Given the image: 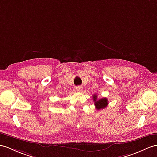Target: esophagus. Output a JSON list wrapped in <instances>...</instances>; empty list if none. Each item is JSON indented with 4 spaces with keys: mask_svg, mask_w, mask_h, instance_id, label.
Returning a JSON list of instances; mask_svg holds the SVG:
<instances>
[{
    "mask_svg": "<svg viewBox=\"0 0 157 157\" xmlns=\"http://www.w3.org/2000/svg\"><path fill=\"white\" fill-rule=\"evenodd\" d=\"M76 90H77V91H78V92H80V91H81L82 90V86H76Z\"/></svg>",
    "mask_w": 157,
    "mask_h": 157,
    "instance_id": "esophagus-1",
    "label": "esophagus"
}]
</instances>
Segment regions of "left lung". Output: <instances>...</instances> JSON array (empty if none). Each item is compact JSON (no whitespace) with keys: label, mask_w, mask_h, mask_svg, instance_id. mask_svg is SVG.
I'll return each instance as SVG.
<instances>
[{"label":"left lung","mask_w":157,"mask_h":157,"mask_svg":"<svg viewBox=\"0 0 157 157\" xmlns=\"http://www.w3.org/2000/svg\"><path fill=\"white\" fill-rule=\"evenodd\" d=\"M93 101L94 102V105L96 106L97 110L105 109V107L107 106L109 104L108 100L106 98H102L99 99V100H97V94L93 95Z\"/></svg>","instance_id":"1"}]
</instances>
